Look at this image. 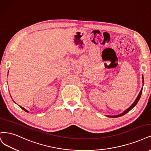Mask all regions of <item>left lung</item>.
<instances>
[{
	"mask_svg": "<svg viewBox=\"0 0 151 151\" xmlns=\"http://www.w3.org/2000/svg\"><path fill=\"white\" fill-rule=\"evenodd\" d=\"M142 82H143V84H144V79H143V77H142ZM142 92V89H141V91H140V92H139V95L137 96V98H136V99L135 100V101L134 102V103L131 105V106H130L127 109H126V111H124L122 113H121V114H119V115H116V116H107V117H121V116H124V115H125L126 114H127V112H129L130 111H131L133 107H134L135 106H136V105L137 104L138 101H139L140 98H141Z\"/></svg>",
	"mask_w": 151,
	"mask_h": 151,
	"instance_id": "obj_1",
	"label": "left lung"
}]
</instances>
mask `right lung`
Returning a JSON list of instances; mask_svg holds the SVG:
<instances>
[{
    "label": "right lung",
    "instance_id": "1",
    "mask_svg": "<svg viewBox=\"0 0 151 151\" xmlns=\"http://www.w3.org/2000/svg\"><path fill=\"white\" fill-rule=\"evenodd\" d=\"M20 108H21L22 109H23V110H24V111H25V112H29V111H28L27 110H26V109H24V107H21V106H20Z\"/></svg>",
    "mask_w": 151,
    "mask_h": 151
}]
</instances>
